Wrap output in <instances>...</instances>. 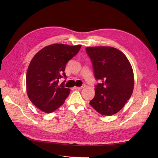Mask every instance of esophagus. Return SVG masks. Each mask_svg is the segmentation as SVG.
<instances>
[{"label": "esophagus", "instance_id": "obj_1", "mask_svg": "<svg viewBox=\"0 0 158 158\" xmlns=\"http://www.w3.org/2000/svg\"><path fill=\"white\" fill-rule=\"evenodd\" d=\"M85 85H82V86H81V87H77V86H75L73 88L75 89H82V88H84L85 87Z\"/></svg>", "mask_w": 158, "mask_h": 158}]
</instances>
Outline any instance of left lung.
<instances>
[{
  "label": "left lung",
  "instance_id": "8db88e82",
  "mask_svg": "<svg viewBox=\"0 0 158 158\" xmlns=\"http://www.w3.org/2000/svg\"><path fill=\"white\" fill-rule=\"evenodd\" d=\"M94 76L95 95L89 104L100 114L111 116L118 112L130 98L134 88V75L127 57L111 47H87Z\"/></svg>",
  "mask_w": 158,
  "mask_h": 158
}]
</instances>
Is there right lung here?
<instances>
[{
    "mask_svg": "<svg viewBox=\"0 0 158 158\" xmlns=\"http://www.w3.org/2000/svg\"><path fill=\"white\" fill-rule=\"evenodd\" d=\"M81 45L70 46L56 44L43 48L32 59L26 74L28 97L38 109L52 113L60 107L70 90L64 87L66 64L76 56Z\"/></svg>",
    "mask_w": 158,
    "mask_h": 158,
    "instance_id": "add662e5",
    "label": "right lung"
}]
</instances>
